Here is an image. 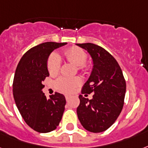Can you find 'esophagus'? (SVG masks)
Segmentation results:
<instances>
[{
    "instance_id": "1",
    "label": "esophagus",
    "mask_w": 148,
    "mask_h": 148,
    "mask_svg": "<svg viewBox=\"0 0 148 148\" xmlns=\"http://www.w3.org/2000/svg\"><path fill=\"white\" fill-rule=\"evenodd\" d=\"M70 97H71V95H65V98H66V100H68V99H70Z\"/></svg>"
}]
</instances>
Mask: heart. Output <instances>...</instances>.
Returning <instances> with one entry per match:
<instances>
[{"instance_id": "heart-1", "label": "heart", "mask_w": 148, "mask_h": 148, "mask_svg": "<svg viewBox=\"0 0 148 148\" xmlns=\"http://www.w3.org/2000/svg\"><path fill=\"white\" fill-rule=\"evenodd\" d=\"M62 56L64 58L71 62L74 65L79 66V68L82 71H86L87 66L85 62L87 60L88 56L87 53L81 48L77 47H72L69 49H66L63 52ZM60 67V59L56 53H52L47 60V68L50 74H57ZM82 84V80L79 77H61L56 82V87L60 91L64 92H71L75 88Z\"/></svg>"}]
</instances>
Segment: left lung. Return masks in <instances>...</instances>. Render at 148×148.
<instances>
[{"label": "left lung", "instance_id": "left-lung-1", "mask_svg": "<svg viewBox=\"0 0 148 148\" xmlns=\"http://www.w3.org/2000/svg\"><path fill=\"white\" fill-rule=\"evenodd\" d=\"M77 45L88 52L94 64L82 91V94L93 93V98L79 95L77 117L87 130L103 132L114 123L123 109L126 81L118 62L107 50L90 42Z\"/></svg>", "mask_w": 148, "mask_h": 148}]
</instances>
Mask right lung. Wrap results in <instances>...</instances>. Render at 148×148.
<instances>
[{
	"mask_svg": "<svg viewBox=\"0 0 148 148\" xmlns=\"http://www.w3.org/2000/svg\"><path fill=\"white\" fill-rule=\"evenodd\" d=\"M66 42H47L29 49L17 66L13 81V95L20 114L29 127L39 133L56 129L64 114L66 99L55 92L47 99L42 82L49 74L47 60L49 54Z\"/></svg>",
	"mask_w": 148,
	"mask_h": 148,
	"instance_id": "1",
	"label": "right lung"
}]
</instances>
